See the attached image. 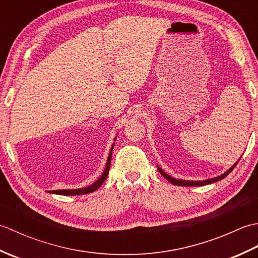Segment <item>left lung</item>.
Segmentation results:
<instances>
[{"mask_svg": "<svg viewBox=\"0 0 258 258\" xmlns=\"http://www.w3.org/2000/svg\"><path fill=\"white\" fill-rule=\"evenodd\" d=\"M236 165H237V163L235 164V165H234L232 168H229L225 174L221 175V176L215 177V178H211V179H206V180H197V182H195V180H180V179H175V178H173V177H171V176H168L167 174L164 173L160 167H158V171H160V173L163 175L164 177H165V178L168 180L169 183H172V184H174V185H178V186H203V185H207V184H211V183H215V182H217V180H221V179H223L224 177H226L227 175L233 171V169L235 168V166H236Z\"/></svg>", "mask_w": 258, "mask_h": 258, "instance_id": "left-lung-1", "label": "left lung"}]
</instances>
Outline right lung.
<instances>
[{"label": "right lung", "instance_id": "obj_1", "mask_svg": "<svg viewBox=\"0 0 258 258\" xmlns=\"http://www.w3.org/2000/svg\"><path fill=\"white\" fill-rule=\"evenodd\" d=\"M113 150V147H112ZM112 150L109 152V155H108V160L106 163V167H105V171H104L102 176L98 178L96 182L89 186V187H85V188H78V189H62V190H51V193L53 194H58V195H83V194H89L92 193V191L96 190L100 186L104 183V180L106 179L107 175H108V171H109V166H111V160H112Z\"/></svg>", "mask_w": 258, "mask_h": 258}]
</instances>
